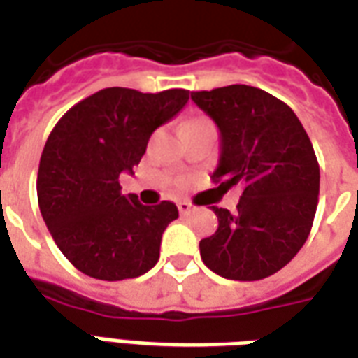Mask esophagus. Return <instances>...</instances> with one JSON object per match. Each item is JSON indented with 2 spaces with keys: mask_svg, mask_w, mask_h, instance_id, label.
Returning <instances> with one entry per match:
<instances>
[{
  "mask_svg": "<svg viewBox=\"0 0 358 358\" xmlns=\"http://www.w3.org/2000/svg\"><path fill=\"white\" fill-rule=\"evenodd\" d=\"M177 208H179V211H181V215H190V213H194V211H196V206L190 204V202H187V200L179 202Z\"/></svg>",
  "mask_w": 358,
  "mask_h": 358,
  "instance_id": "34e87169",
  "label": "esophagus"
}]
</instances>
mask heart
Masks as SVG:
<instances>
[{
	"instance_id": "1",
	"label": "heart",
	"mask_w": 358,
	"mask_h": 358,
	"mask_svg": "<svg viewBox=\"0 0 358 358\" xmlns=\"http://www.w3.org/2000/svg\"><path fill=\"white\" fill-rule=\"evenodd\" d=\"M206 122H208V120H206V118H194V120H189V122H185V124H182V127H185V125H196V124H206Z\"/></svg>"
}]
</instances>
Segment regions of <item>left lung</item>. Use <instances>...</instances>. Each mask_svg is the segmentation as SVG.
Segmentation results:
<instances>
[{
  "label": "left lung",
  "instance_id": "1",
  "mask_svg": "<svg viewBox=\"0 0 358 358\" xmlns=\"http://www.w3.org/2000/svg\"><path fill=\"white\" fill-rule=\"evenodd\" d=\"M190 99L217 124L215 190L240 185L236 211L211 206L219 227L200 240L206 267L231 280H262L288 265L311 233L320 169L294 110L267 91L227 85Z\"/></svg>",
  "mask_w": 358,
  "mask_h": 358
}]
</instances>
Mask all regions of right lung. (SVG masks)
Instances as JSON below:
<instances>
[{
	"mask_svg": "<svg viewBox=\"0 0 358 358\" xmlns=\"http://www.w3.org/2000/svg\"><path fill=\"white\" fill-rule=\"evenodd\" d=\"M189 95L106 87L74 104L49 133L38 204L55 244L83 275L108 282L137 278L158 262L162 234L179 217L177 206H143L135 194L125 196L120 173H133L154 129Z\"/></svg>",
	"mask_w": 358,
	"mask_h": 358,
	"instance_id": "right-lung-1",
	"label": "right lung"
}]
</instances>
